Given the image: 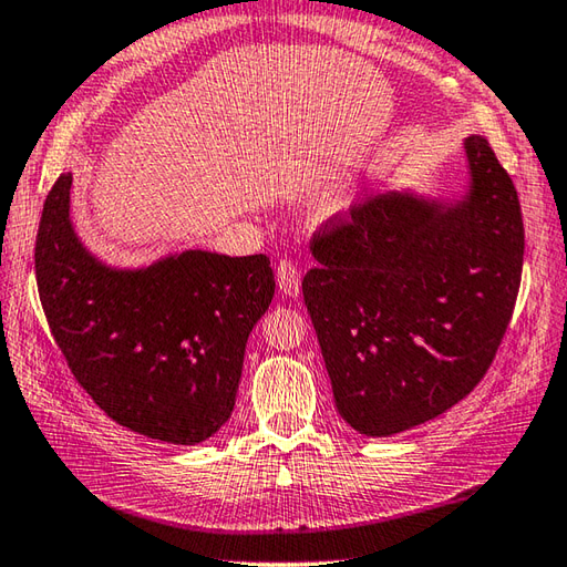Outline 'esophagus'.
<instances>
[{
	"label": "esophagus",
	"instance_id": "1",
	"mask_svg": "<svg viewBox=\"0 0 567 567\" xmlns=\"http://www.w3.org/2000/svg\"><path fill=\"white\" fill-rule=\"evenodd\" d=\"M275 280H277V287H280V292H282L285 297H297L299 290H302V282H299L297 265L290 262V260H280V262H277Z\"/></svg>",
	"mask_w": 567,
	"mask_h": 567
}]
</instances>
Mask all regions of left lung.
Listing matches in <instances>:
<instances>
[{"label":"left lung","instance_id":"8db88e82","mask_svg":"<svg viewBox=\"0 0 567 567\" xmlns=\"http://www.w3.org/2000/svg\"><path fill=\"white\" fill-rule=\"evenodd\" d=\"M452 194L365 196L315 238L302 292L339 415L391 437L457 405L512 321L524 220L512 176L480 135L462 140Z\"/></svg>","mask_w":567,"mask_h":567}]
</instances>
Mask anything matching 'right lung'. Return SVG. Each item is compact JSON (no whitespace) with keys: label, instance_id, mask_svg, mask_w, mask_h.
Instances as JSON below:
<instances>
[{"label":"right lung","instance_id":"add662e5","mask_svg":"<svg viewBox=\"0 0 567 567\" xmlns=\"http://www.w3.org/2000/svg\"><path fill=\"white\" fill-rule=\"evenodd\" d=\"M71 184L65 172L51 186L37 238L51 334L115 423L169 445H198L236 405L248 337L275 295L270 258L188 248L122 268L78 236Z\"/></svg>","mask_w":567,"mask_h":567}]
</instances>
